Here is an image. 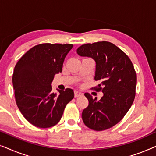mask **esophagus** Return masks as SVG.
Here are the masks:
<instances>
[{"label":"esophagus","instance_id":"obj_1","mask_svg":"<svg viewBox=\"0 0 156 156\" xmlns=\"http://www.w3.org/2000/svg\"><path fill=\"white\" fill-rule=\"evenodd\" d=\"M82 95H83V93L80 92V91H74V97H81V96H82Z\"/></svg>","mask_w":156,"mask_h":156}]
</instances>
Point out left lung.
Wrapping results in <instances>:
<instances>
[{
  "instance_id": "obj_1",
  "label": "left lung",
  "mask_w": 156,
  "mask_h": 156,
  "mask_svg": "<svg viewBox=\"0 0 156 156\" xmlns=\"http://www.w3.org/2000/svg\"><path fill=\"white\" fill-rule=\"evenodd\" d=\"M81 57L96 62L94 87L104 96L100 100L85 93L89 105L82 112V120L89 129L103 131L118 123L131 108L136 95V73L129 57L115 44L102 41L85 44L76 50Z\"/></svg>"
}]
</instances>
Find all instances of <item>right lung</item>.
Masks as SVG:
<instances>
[{
    "label": "right lung",
    "mask_w": 156,
    "mask_h": 156,
    "mask_svg": "<svg viewBox=\"0 0 156 156\" xmlns=\"http://www.w3.org/2000/svg\"><path fill=\"white\" fill-rule=\"evenodd\" d=\"M71 44H37L17 62L12 85L17 106L25 119L35 126L50 128L60 121L67 104L74 98L67 88L52 91L54 76L62 72L64 60Z\"/></svg>",
    "instance_id": "1"
}]
</instances>
